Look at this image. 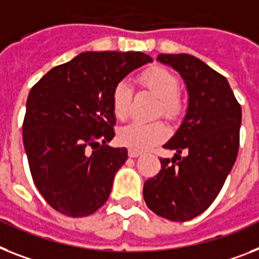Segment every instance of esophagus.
Instances as JSON below:
<instances>
[{"label":"esophagus","instance_id":"34e87169","mask_svg":"<svg viewBox=\"0 0 259 259\" xmlns=\"http://www.w3.org/2000/svg\"><path fill=\"white\" fill-rule=\"evenodd\" d=\"M140 155H142V153L138 152V151H134V149H130V151H128V156H130V157H139Z\"/></svg>","mask_w":259,"mask_h":259}]
</instances>
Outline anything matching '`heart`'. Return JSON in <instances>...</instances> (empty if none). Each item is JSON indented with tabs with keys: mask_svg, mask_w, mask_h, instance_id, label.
Listing matches in <instances>:
<instances>
[{
	"mask_svg": "<svg viewBox=\"0 0 259 259\" xmlns=\"http://www.w3.org/2000/svg\"><path fill=\"white\" fill-rule=\"evenodd\" d=\"M139 84L144 90H148L156 98L160 99L156 115L173 120L181 112V102L179 98L180 94V82L176 75L164 67L148 68L139 76ZM134 90L127 82H119L115 84L111 95V106L115 117L119 120L127 119L131 112ZM168 127L163 121L153 123H142L132 121L119 130L117 139L121 145L134 151H147L155 145L160 144L168 138Z\"/></svg>",
	"mask_w": 259,
	"mask_h": 259,
	"instance_id": "1",
	"label": "heart"
}]
</instances>
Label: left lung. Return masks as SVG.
I'll return each instance as SVG.
<instances>
[{
  "label": "left lung",
  "instance_id": "obj_1",
  "mask_svg": "<svg viewBox=\"0 0 259 259\" xmlns=\"http://www.w3.org/2000/svg\"><path fill=\"white\" fill-rule=\"evenodd\" d=\"M157 61L183 76L189 104L180 128L164 144L176 155L160 159L161 169L145 181L143 196L160 217L189 221L210 206L236 163L242 112L225 76L198 58L159 54Z\"/></svg>",
  "mask_w": 259,
  "mask_h": 259
}]
</instances>
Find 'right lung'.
I'll return each instance as SVG.
<instances>
[{
  "label": "right lung",
  "instance_id": "add662e5",
  "mask_svg": "<svg viewBox=\"0 0 259 259\" xmlns=\"http://www.w3.org/2000/svg\"><path fill=\"white\" fill-rule=\"evenodd\" d=\"M152 62L140 51H86L51 68L26 102L22 138L35 187L51 208L86 217L110 197L128 152L112 148L111 95L135 68Z\"/></svg>",
  "mask_w": 259,
  "mask_h": 259
}]
</instances>
